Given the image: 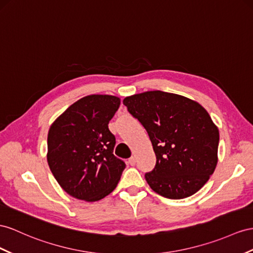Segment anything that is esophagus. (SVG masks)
Returning <instances> with one entry per match:
<instances>
[{
	"mask_svg": "<svg viewBox=\"0 0 253 253\" xmlns=\"http://www.w3.org/2000/svg\"><path fill=\"white\" fill-rule=\"evenodd\" d=\"M128 164L130 165V166H134L135 165V158L132 156V157H130L128 159Z\"/></svg>",
	"mask_w": 253,
	"mask_h": 253,
	"instance_id": "1",
	"label": "esophagus"
}]
</instances>
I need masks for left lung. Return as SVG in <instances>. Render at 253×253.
I'll use <instances>...</instances> for the list:
<instances>
[{"mask_svg":"<svg viewBox=\"0 0 253 253\" xmlns=\"http://www.w3.org/2000/svg\"><path fill=\"white\" fill-rule=\"evenodd\" d=\"M123 103L148 133L156 166L145 173L151 188L179 200L199 191L218 161L219 130L200 103L184 96L151 90Z\"/></svg>","mask_w":253,"mask_h":253,"instance_id":"8db88e82","label":"left lung"}]
</instances>
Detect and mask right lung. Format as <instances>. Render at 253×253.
Listing matches in <instances>:
<instances>
[{"instance_id":"add662e5","label":"right lung","mask_w":253,"mask_h":253,"mask_svg":"<svg viewBox=\"0 0 253 253\" xmlns=\"http://www.w3.org/2000/svg\"><path fill=\"white\" fill-rule=\"evenodd\" d=\"M120 103L115 96H85L51 125L48 165L69 196L95 202L118 186L126 165L113 155L115 137L108 124Z\"/></svg>"}]
</instances>
